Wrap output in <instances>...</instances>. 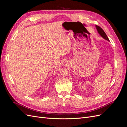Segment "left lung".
<instances>
[{"instance_id":"1","label":"left lung","mask_w":127,"mask_h":127,"mask_svg":"<svg viewBox=\"0 0 127 127\" xmlns=\"http://www.w3.org/2000/svg\"><path fill=\"white\" fill-rule=\"evenodd\" d=\"M95 26H96V29L97 30L98 33L99 34V35H100L104 39H105V40L109 41V40L108 39V37H107L106 34H105L104 31L103 30V29L101 28H100V27H99V26H97V25H96Z\"/></svg>"}]
</instances>
